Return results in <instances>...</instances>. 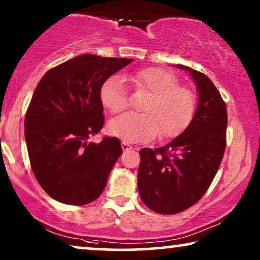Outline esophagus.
Listing matches in <instances>:
<instances>
[{
    "label": "esophagus",
    "mask_w": 260,
    "mask_h": 260,
    "mask_svg": "<svg viewBox=\"0 0 260 260\" xmlns=\"http://www.w3.org/2000/svg\"><path fill=\"white\" fill-rule=\"evenodd\" d=\"M122 149L123 151H127L130 150V149H133V147L129 143H126V142H122Z\"/></svg>",
    "instance_id": "1"
}]
</instances>
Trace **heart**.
Listing matches in <instances>:
<instances>
[{"instance_id":"1","label":"heart","mask_w":260,"mask_h":260,"mask_svg":"<svg viewBox=\"0 0 260 260\" xmlns=\"http://www.w3.org/2000/svg\"><path fill=\"white\" fill-rule=\"evenodd\" d=\"M138 92L149 93L142 105L144 113H125L110 120L108 129L113 136L124 142H143L158 133L166 140L180 136L193 122L197 113V97L179 79L162 67H147L124 76H112L102 84L99 99L102 105L112 113L126 109L125 83Z\"/></svg>"}]
</instances>
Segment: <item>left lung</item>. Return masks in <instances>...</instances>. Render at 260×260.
I'll use <instances>...</instances> for the list:
<instances>
[{"label": "left lung", "instance_id": "1", "mask_svg": "<svg viewBox=\"0 0 260 260\" xmlns=\"http://www.w3.org/2000/svg\"><path fill=\"white\" fill-rule=\"evenodd\" d=\"M176 67L187 71L197 85L193 122L165 147L140 150V197L159 214H176L197 204L211 186L226 148L227 110L219 91L204 73Z\"/></svg>", "mask_w": 260, "mask_h": 260}]
</instances>
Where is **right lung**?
I'll use <instances>...</instances> for the list:
<instances>
[{"label": "right lung", "mask_w": 260, "mask_h": 260, "mask_svg": "<svg viewBox=\"0 0 260 260\" xmlns=\"http://www.w3.org/2000/svg\"><path fill=\"white\" fill-rule=\"evenodd\" d=\"M133 59L81 54L46 72L24 117V137L38 182L54 200L90 204L103 193L120 155L116 137L87 142L104 125L99 90Z\"/></svg>", "instance_id": "right-lung-1"}]
</instances>
